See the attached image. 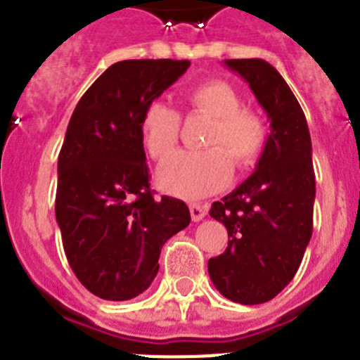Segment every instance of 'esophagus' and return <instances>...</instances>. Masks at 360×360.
Wrapping results in <instances>:
<instances>
[{"mask_svg": "<svg viewBox=\"0 0 360 360\" xmlns=\"http://www.w3.org/2000/svg\"><path fill=\"white\" fill-rule=\"evenodd\" d=\"M189 211H191V218H193V221H200V219H203L205 218V214H207V205H202V203H191Z\"/></svg>", "mask_w": 360, "mask_h": 360, "instance_id": "1", "label": "esophagus"}]
</instances>
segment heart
<instances>
[{
  "label": "heart",
  "mask_w": 360,
  "mask_h": 360,
  "mask_svg": "<svg viewBox=\"0 0 360 360\" xmlns=\"http://www.w3.org/2000/svg\"><path fill=\"white\" fill-rule=\"evenodd\" d=\"M191 110L212 119L203 139L209 149L176 153L160 165L157 182L165 193L195 200L212 195L229 182L232 160L238 169H249L262 157L266 142L265 120L257 111L241 106V97L229 82L205 81L187 94ZM146 151L155 160H164L176 149L180 115L167 104L155 101L141 120Z\"/></svg>",
  "instance_id": "heart-1"
}]
</instances>
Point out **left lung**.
<instances>
[{
	"mask_svg": "<svg viewBox=\"0 0 360 360\" xmlns=\"http://www.w3.org/2000/svg\"><path fill=\"white\" fill-rule=\"evenodd\" d=\"M249 82L270 120L256 171L209 214L229 232L224 254L211 257L209 276L224 297L266 303L297 272L314 224L316 174L304 113L278 70L263 59H225Z\"/></svg>",
	"mask_w": 360,
	"mask_h": 360,
	"instance_id": "8db88e82",
	"label": "left lung"
}]
</instances>
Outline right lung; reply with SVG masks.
<instances>
[{
	"label": "right lung",
	"instance_id": "1",
	"mask_svg": "<svg viewBox=\"0 0 360 360\" xmlns=\"http://www.w3.org/2000/svg\"><path fill=\"white\" fill-rule=\"evenodd\" d=\"M189 61L111 65L72 113L57 160L56 218L73 274L91 294L128 301L148 290L164 243L191 221L182 200L153 198L141 120Z\"/></svg>",
	"mask_w": 360,
	"mask_h": 360
}]
</instances>
